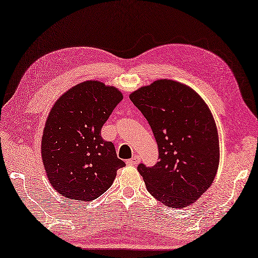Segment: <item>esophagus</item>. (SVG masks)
I'll return each instance as SVG.
<instances>
[{
    "mask_svg": "<svg viewBox=\"0 0 258 258\" xmlns=\"http://www.w3.org/2000/svg\"><path fill=\"white\" fill-rule=\"evenodd\" d=\"M139 162H140V156L134 155L133 158H131L130 160L127 161V164H128V165H137Z\"/></svg>",
    "mask_w": 258,
    "mask_h": 258,
    "instance_id": "1",
    "label": "esophagus"
}]
</instances>
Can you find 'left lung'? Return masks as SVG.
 Returning <instances> with one entry per match:
<instances>
[{
  "label": "left lung",
  "instance_id": "obj_1",
  "mask_svg": "<svg viewBox=\"0 0 258 258\" xmlns=\"http://www.w3.org/2000/svg\"><path fill=\"white\" fill-rule=\"evenodd\" d=\"M148 120L159 148L152 167L138 165L148 191L171 208L194 204L219 166L217 124L205 100L186 84L158 80L129 95Z\"/></svg>",
  "mask_w": 258,
  "mask_h": 258
}]
</instances>
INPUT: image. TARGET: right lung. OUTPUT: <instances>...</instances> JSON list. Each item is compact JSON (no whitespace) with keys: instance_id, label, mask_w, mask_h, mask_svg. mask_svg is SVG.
Masks as SVG:
<instances>
[{"instance_id":"right-lung-1","label":"right lung","mask_w":258,"mask_h":258,"mask_svg":"<svg viewBox=\"0 0 258 258\" xmlns=\"http://www.w3.org/2000/svg\"><path fill=\"white\" fill-rule=\"evenodd\" d=\"M99 81L74 85L56 99L43 128L41 159L49 183L66 198L91 202L114 183L124 162L100 130L122 99Z\"/></svg>"}]
</instances>
